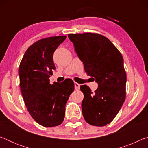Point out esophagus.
<instances>
[{"instance_id":"obj_1","label":"esophagus","mask_w":148,"mask_h":148,"mask_svg":"<svg viewBox=\"0 0 148 148\" xmlns=\"http://www.w3.org/2000/svg\"><path fill=\"white\" fill-rule=\"evenodd\" d=\"M74 87H75V89L76 90H79L80 88V84H77V83H75L74 84Z\"/></svg>"}]
</instances>
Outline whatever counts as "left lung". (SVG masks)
I'll list each match as a JSON object with an SVG mask.
<instances>
[{
  "instance_id": "8db88e82",
  "label": "left lung",
  "mask_w": 148,
  "mask_h": 148,
  "mask_svg": "<svg viewBox=\"0 0 148 148\" xmlns=\"http://www.w3.org/2000/svg\"><path fill=\"white\" fill-rule=\"evenodd\" d=\"M68 36L83 62L85 71L98 84L95 92L86 85L80 86L84 95L83 116L90 125L105 126L117 116L126 97L123 58L111 41L101 34L87 32Z\"/></svg>"
}]
</instances>
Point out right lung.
Returning a JSON list of instances; mask_svg holds the SVG:
<instances>
[{
    "mask_svg": "<svg viewBox=\"0 0 148 148\" xmlns=\"http://www.w3.org/2000/svg\"><path fill=\"white\" fill-rule=\"evenodd\" d=\"M66 36L41 39L32 44L22 58L19 68V86L30 115L45 127L61 124L65 105L74 90L71 79L62 83H49L50 75L56 66L53 55Z\"/></svg>",
    "mask_w": 148,
    "mask_h": 148,
    "instance_id": "right-lung-1",
    "label": "right lung"
}]
</instances>
